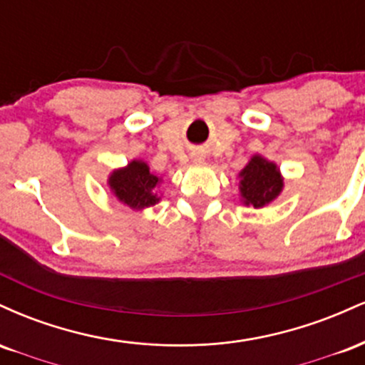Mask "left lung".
<instances>
[{"mask_svg":"<svg viewBox=\"0 0 365 365\" xmlns=\"http://www.w3.org/2000/svg\"><path fill=\"white\" fill-rule=\"evenodd\" d=\"M240 195L245 206L255 209L267 206L282 194L283 177L273 161H267L259 154L250 158L240 171Z\"/></svg>","mask_w":365,"mask_h":365,"instance_id":"left-lung-1","label":"left lung"}]
</instances>
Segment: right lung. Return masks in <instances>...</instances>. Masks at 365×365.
<instances>
[{
    "label": "right lung",
    "mask_w": 365,
    "mask_h": 365,
    "mask_svg": "<svg viewBox=\"0 0 365 365\" xmlns=\"http://www.w3.org/2000/svg\"><path fill=\"white\" fill-rule=\"evenodd\" d=\"M159 182L161 178L150 173L148 163L140 159H133L125 168L115 170L108 178L113 195L133 211H140L159 202L156 194Z\"/></svg>",
    "instance_id": "right-lung-1"
}]
</instances>
